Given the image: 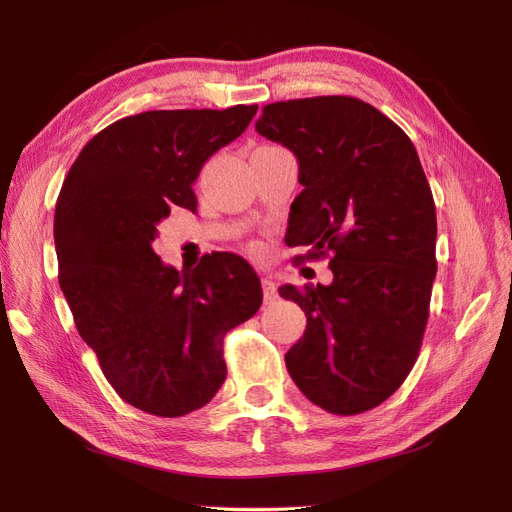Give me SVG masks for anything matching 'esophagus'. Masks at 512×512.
I'll list each match as a JSON object with an SVG mask.
<instances>
[{"instance_id": "34e87169", "label": "esophagus", "mask_w": 512, "mask_h": 512, "mask_svg": "<svg viewBox=\"0 0 512 512\" xmlns=\"http://www.w3.org/2000/svg\"><path fill=\"white\" fill-rule=\"evenodd\" d=\"M262 294H265V303H275L277 297H280L271 277H262Z\"/></svg>"}]
</instances>
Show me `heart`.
<instances>
[{"label": "heart", "mask_w": 512, "mask_h": 512, "mask_svg": "<svg viewBox=\"0 0 512 512\" xmlns=\"http://www.w3.org/2000/svg\"><path fill=\"white\" fill-rule=\"evenodd\" d=\"M252 252H254V254H260V247H258V245H254V247H252Z\"/></svg>", "instance_id": "1"}]
</instances>
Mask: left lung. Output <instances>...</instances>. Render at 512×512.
Segmentation results:
<instances>
[{"label":"left lung","instance_id":"1","mask_svg":"<svg viewBox=\"0 0 512 512\" xmlns=\"http://www.w3.org/2000/svg\"><path fill=\"white\" fill-rule=\"evenodd\" d=\"M256 132L299 162L290 205L297 260L331 256L329 286L290 284L284 299L307 316L286 352L301 393L331 414L380 406L421 350L436 262V205L418 153L395 121L352 96L273 102Z\"/></svg>","mask_w":512,"mask_h":512}]
</instances>
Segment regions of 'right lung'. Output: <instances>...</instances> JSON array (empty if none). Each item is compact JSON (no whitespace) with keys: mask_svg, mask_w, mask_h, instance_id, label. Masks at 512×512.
Masks as SVG:
<instances>
[{"mask_svg":"<svg viewBox=\"0 0 512 512\" xmlns=\"http://www.w3.org/2000/svg\"><path fill=\"white\" fill-rule=\"evenodd\" d=\"M256 111L123 117L91 138L61 185V292L106 380L143 412L173 418L209 404L226 380L224 335L262 303L256 271L235 254H207L179 273L153 252L170 209H196L200 168Z\"/></svg>","mask_w":512,"mask_h":512,"instance_id":"add662e5","label":"right lung"}]
</instances>
